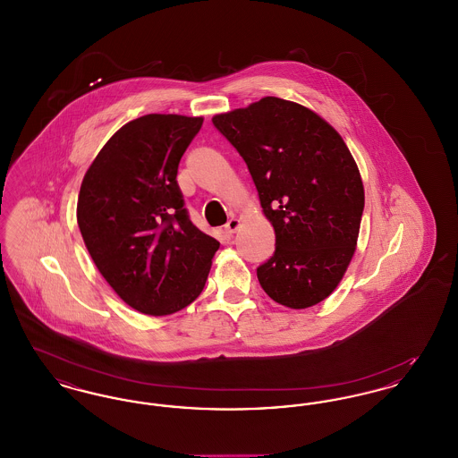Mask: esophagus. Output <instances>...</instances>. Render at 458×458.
Masks as SVG:
<instances>
[{
  "label": "esophagus",
  "instance_id": "34e87169",
  "mask_svg": "<svg viewBox=\"0 0 458 458\" xmlns=\"http://www.w3.org/2000/svg\"><path fill=\"white\" fill-rule=\"evenodd\" d=\"M240 226V219L237 218H230L228 219V223L225 225V232L228 233V235H233L237 230H239Z\"/></svg>",
  "mask_w": 458,
  "mask_h": 458
}]
</instances>
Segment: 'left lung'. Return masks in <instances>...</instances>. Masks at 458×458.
I'll return each mask as SVG.
<instances>
[{"label":"left lung","mask_w":458,"mask_h":458,"mask_svg":"<svg viewBox=\"0 0 458 458\" xmlns=\"http://www.w3.org/2000/svg\"><path fill=\"white\" fill-rule=\"evenodd\" d=\"M213 125L243 157L275 228V254L258 267L262 290L292 309L319 304L347 271L364 211L349 148L314 111L273 96Z\"/></svg>","instance_id":"8db88e82"}]
</instances>
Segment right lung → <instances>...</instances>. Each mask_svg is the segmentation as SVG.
<instances>
[{
    "label": "right lung",
    "mask_w": 458,
    "mask_h": 458,
    "mask_svg": "<svg viewBox=\"0 0 458 458\" xmlns=\"http://www.w3.org/2000/svg\"><path fill=\"white\" fill-rule=\"evenodd\" d=\"M200 116L146 114L116 131L82 180L77 223L99 273L122 301L168 316L200 295L219 242L189 218L178 163Z\"/></svg>",
    "instance_id": "1"
}]
</instances>
